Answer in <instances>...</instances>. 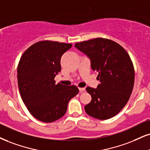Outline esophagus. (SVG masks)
I'll return each mask as SVG.
<instances>
[{
    "mask_svg": "<svg viewBox=\"0 0 150 150\" xmlns=\"http://www.w3.org/2000/svg\"><path fill=\"white\" fill-rule=\"evenodd\" d=\"M79 90H80L81 92H83L86 91V88H79Z\"/></svg>",
    "mask_w": 150,
    "mask_h": 150,
    "instance_id": "esophagus-1",
    "label": "esophagus"
}]
</instances>
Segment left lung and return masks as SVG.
Returning <instances> with one entry per match:
<instances>
[{
  "label": "left lung",
  "mask_w": 150,
  "mask_h": 150,
  "mask_svg": "<svg viewBox=\"0 0 150 150\" xmlns=\"http://www.w3.org/2000/svg\"><path fill=\"white\" fill-rule=\"evenodd\" d=\"M75 47L89 57L100 81L96 89L86 88L92 97L85 106L86 113L99 120L114 117L127 104L134 88L135 72L130 56L122 46L108 39L78 42Z\"/></svg>",
  "instance_id": "left-lung-1"
}]
</instances>
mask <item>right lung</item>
<instances>
[{"label":"right lung","mask_w":150,"mask_h":150,"mask_svg":"<svg viewBox=\"0 0 150 150\" xmlns=\"http://www.w3.org/2000/svg\"><path fill=\"white\" fill-rule=\"evenodd\" d=\"M71 44L45 40L33 44L22 55L17 68L20 95L34 117L53 122L66 113L68 102L79 93L76 86L55 84L60 59Z\"/></svg>","instance_id":"obj_1"}]
</instances>
